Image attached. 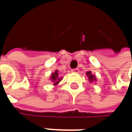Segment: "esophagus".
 <instances>
[{
  "instance_id": "esophagus-1",
  "label": "esophagus",
  "mask_w": 132,
  "mask_h": 132,
  "mask_svg": "<svg viewBox=\"0 0 132 132\" xmlns=\"http://www.w3.org/2000/svg\"><path fill=\"white\" fill-rule=\"evenodd\" d=\"M79 70L78 68H75V69H73L72 70H71V72L72 73H79Z\"/></svg>"
}]
</instances>
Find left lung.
<instances>
[{
	"mask_svg": "<svg viewBox=\"0 0 132 132\" xmlns=\"http://www.w3.org/2000/svg\"><path fill=\"white\" fill-rule=\"evenodd\" d=\"M86 75L87 76L89 81L90 82H93V81H96L95 76L93 75V74H92V73H91V71H88V72H87Z\"/></svg>",
	"mask_w": 132,
	"mask_h": 132,
	"instance_id": "left-lung-1",
	"label": "left lung"
}]
</instances>
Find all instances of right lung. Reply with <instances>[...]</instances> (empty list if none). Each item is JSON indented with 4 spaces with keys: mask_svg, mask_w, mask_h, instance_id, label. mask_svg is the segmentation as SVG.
I'll use <instances>...</instances> for the list:
<instances>
[{
    "mask_svg": "<svg viewBox=\"0 0 132 132\" xmlns=\"http://www.w3.org/2000/svg\"><path fill=\"white\" fill-rule=\"evenodd\" d=\"M62 79V77H59V76L58 73V70H55L54 73H51V80L53 82V85H57V84L60 82V81Z\"/></svg>",
    "mask_w": 132,
    "mask_h": 132,
    "instance_id": "right-lung-1",
    "label": "right lung"
}]
</instances>
